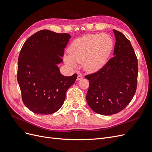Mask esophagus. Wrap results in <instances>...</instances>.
I'll return each mask as SVG.
<instances>
[{
  "label": "esophagus",
  "mask_w": 152,
  "mask_h": 152,
  "mask_svg": "<svg viewBox=\"0 0 152 152\" xmlns=\"http://www.w3.org/2000/svg\"><path fill=\"white\" fill-rule=\"evenodd\" d=\"M82 78H83V77H82V75L81 74H79L77 76V80H80L81 79H82Z\"/></svg>",
  "instance_id": "1"
}]
</instances>
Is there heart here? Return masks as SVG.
I'll use <instances>...</instances> for the list:
<instances>
[{"label":"heart","instance_id":"b5f03b06","mask_svg":"<svg viewBox=\"0 0 152 152\" xmlns=\"http://www.w3.org/2000/svg\"><path fill=\"white\" fill-rule=\"evenodd\" d=\"M113 48V40L107 34H89L75 40L69 48L70 55L64 56L68 65L81 63L87 72H94L102 68Z\"/></svg>","mask_w":152,"mask_h":152}]
</instances>
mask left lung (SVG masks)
<instances>
[{
  "label": "left lung",
  "instance_id": "obj_1",
  "mask_svg": "<svg viewBox=\"0 0 152 152\" xmlns=\"http://www.w3.org/2000/svg\"><path fill=\"white\" fill-rule=\"evenodd\" d=\"M113 32L116 39L113 56L100 70L85 76L89 80L87 102L94 112L103 115L122 111L137 88L138 66L134 49L121 32Z\"/></svg>",
  "mask_w": 152,
  "mask_h": 152
}]
</instances>
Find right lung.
<instances>
[{
    "instance_id": "add662e5",
    "label": "right lung",
    "mask_w": 152,
    "mask_h": 152,
    "mask_svg": "<svg viewBox=\"0 0 152 152\" xmlns=\"http://www.w3.org/2000/svg\"><path fill=\"white\" fill-rule=\"evenodd\" d=\"M71 35L48 30L36 32L27 39L20 50L17 79L22 101L34 113L52 114L61 107L68 89L77 74L63 75L58 64Z\"/></svg>"
}]
</instances>
